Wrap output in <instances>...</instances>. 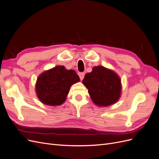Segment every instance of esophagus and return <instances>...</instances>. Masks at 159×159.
Instances as JSON below:
<instances>
[{"mask_svg":"<svg viewBox=\"0 0 159 159\" xmlns=\"http://www.w3.org/2000/svg\"><path fill=\"white\" fill-rule=\"evenodd\" d=\"M79 77H80V79L81 80H83V79L84 77V73H79Z\"/></svg>","mask_w":159,"mask_h":159,"instance_id":"1","label":"esophagus"}]
</instances>
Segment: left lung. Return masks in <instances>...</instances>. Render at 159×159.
<instances>
[{
    "label": "left lung",
    "instance_id": "1",
    "mask_svg": "<svg viewBox=\"0 0 159 159\" xmlns=\"http://www.w3.org/2000/svg\"><path fill=\"white\" fill-rule=\"evenodd\" d=\"M94 103L98 106L115 104L121 96V80L114 71L103 66H94L83 80Z\"/></svg>",
    "mask_w": 159,
    "mask_h": 159
}]
</instances>
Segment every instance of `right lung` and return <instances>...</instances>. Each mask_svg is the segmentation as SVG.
I'll use <instances>...</instances> for the list:
<instances>
[{
    "instance_id": "1",
    "label": "right lung",
    "mask_w": 159,
    "mask_h": 159,
    "mask_svg": "<svg viewBox=\"0 0 159 159\" xmlns=\"http://www.w3.org/2000/svg\"><path fill=\"white\" fill-rule=\"evenodd\" d=\"M80 81L74 70L57 66L41 74L37 79L35 92L43 104L59 106L66 100L72 84Z\"/></svg>"
}]
</instances>
